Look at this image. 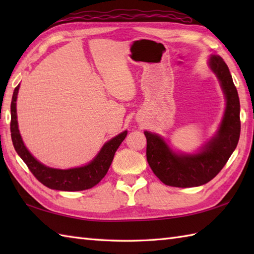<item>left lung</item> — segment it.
<instances>
[{
  "label": "left lung",
  "instance_id": "left-lung-1",
  "mask_svg": "<svg viewBox=\"0 0 254 254\" xmlns=\"http://www.w3.org/2000/svg\"><path fill=\"white\" fill-rule=\"evenodd\" d=\"M208 65L216 74L225 94L226 109L218 131L199 153L177 154L164 138L145 131L146 157L150 168L167 186L192 188L205 185L218 175L237 147L240 136V101L227 64L219 56L209 58Z\"/></svg>",
  "mask_w": 254,
  "mask_h": 254
}]
</instances>
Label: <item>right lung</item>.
Returning a JSON list of instances; mask_svg holds the SVG:
<instances>
[{"label": "right lung", "instance_id": "1", "mask_svg": "<svg viewBox=\"0 0 254 254\" xmlns=\"http://www.w3.org/2000/svg\"><path fill=\"white\" fill-rule=\"evenodd\" d=\"M18 89L19 85L14 90L12 104H10V135H12L15 150L24 160L31 174L37 178V180L49 189L60 191H83L99 183L108 172L112 159L115 157V153L123 139L126 138L127 131H124L108 141L102 146L98 155L88 165L64 170L50 168L39 163L26 148L21 139L18 130L17 115H16V100H17Z\"/></svg>", "mask_w": 254, "mask_h": 254}]
</instances>
